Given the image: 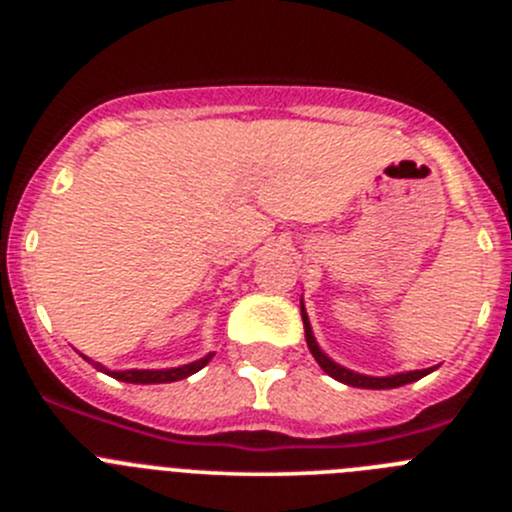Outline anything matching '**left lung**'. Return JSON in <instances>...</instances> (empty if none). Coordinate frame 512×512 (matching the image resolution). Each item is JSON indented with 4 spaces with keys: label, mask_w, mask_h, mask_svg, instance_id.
<instances>
[{
    "label": "left lung",
    "mask_w": 512,
    "mask_h": 512,
    "mask_svg": "<svg viewBox=\"0 0 512 512\" xmlns=\"http://www.w3.org/2000/svg\"><path fill=\"white\" fill-rule=\"evenodd\" d=\"M302 322H304V337H307V347L309 352H312L314 359H317V364L322 366L324 371H327L332 379L342 381V384L347 386H356V389H396V386H404V384H411V381H418L421 376L431 374L433 369H418V371H406V374H394V376H366V374H356L352 369H344V366H339L337 361L329 359L327 354L319 349L317 339H314L312 334V327H309V317L307 312H304V304H302Z\"/></svg>",
    "instance_id": "left-lung-1"
}]
</instances>
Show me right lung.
I'll list each match as a JSON object with an SVG mask.
<instances>
[{
	"label": "right lung",
	"mask_w": 512,
	"mask_h": 512,
	"mask_svg": "<svg viewBox=\"0 0 512 512\" xmlns=\"http://www.w3.org/2000/svg\"><path fill=\"white\" fill-rule=\"evenodd\" d=\"M215 354L203 356V359L193 361V364H185V366H175V369H126V371H108L106 366L96 364L98 371H106L108 376L118 381H128V384H170V381H180V379H188L190 374L203 369ZM91 361V359H89Z\"/></svg>",
	"instance_id": "1"
}]
</instances>
